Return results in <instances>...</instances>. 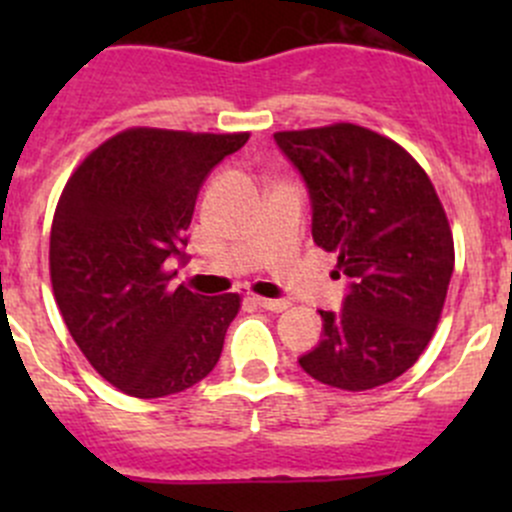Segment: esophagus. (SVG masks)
Returning <instances> with one entry per match:
<instances>
[{"label":"esophagus","instance_id":"obj_1","mask_svg":"<svg viewBox=\"0 0 512 512\" xmlns=\"http://www.w3.org/2000/svg\"><path fill=\"white\" fill-rule=\"evenodd\" d=\"M255 302L260 304L262 309H267V312H285L289 307V302L285 299H267V297H255Z\"/></svg>","mask_w":512,"mask_h":512}]
</instances>
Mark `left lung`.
<instances>
[{
  "label": "left lung",
  "instance_id": "8db88e82",
  "mask_svg": "<svg viewBox=\"0 0 512 512\" xmlns=\"http://www.w3.org/2000/svg\"><path fill=\"white\" fill-rule=\"evenodd\" d=\"M275 143L307 185L314 242L349 280L339 312L319 309L322 339L299 366L344 391L389 384L423 354L446 302L453 237L441 200L421 165L369 128L282 131Z\"/></svg>",
  "mask_w": 512,
  "mask_h": 512
}]
</instances>
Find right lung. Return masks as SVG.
Masks as SVG:
<instances>
[{"label":"right lung","instance_id":"1","mask_svg":"<svg viewBox=\"0 0 512 512\" xmlns=\"http://www.w3.org/2000/svg\"><path fill=\"white\" fill-rule=\"evenodd\" d=\"M247 138L128 128L61 193L49 245L56 304L91 366L123 394H178L218 364L240 297L170 289L168 267L188 262L185 230L205 178Z\"/></svg>","mask_w":512,"mask_h":512}]
</instances>
